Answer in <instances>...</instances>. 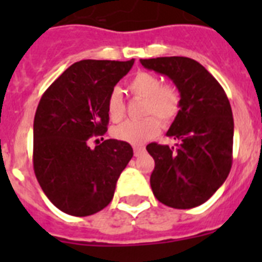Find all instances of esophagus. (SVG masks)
<instances>
[{"label":"esophagus","instance_id":"34e87169","mask_svg":"<svg viewBox=\"0 0 262 262\" xmlns=\"http://www.w3.org/2000/svg\"><path fill=\"white\" fill-rule=\"evenodd\" d=\"M144 152H145L144 147H140V145H135V147H134V155H135V156H140V155L144 154Z\"/></svg>","mask_w":262,"mask_h":262}]
</instances>
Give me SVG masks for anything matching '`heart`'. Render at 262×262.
<instances>
[{"mask_svg": "<svg viewBox=\"0 0 262 262\" xmlns=\"http://www.w3.org/2000/svg\"><path fill=\"white\" fill-rule=\"evenodd\" d=\"M128 89L135 97L144 99L143 115L149 117L140 120H126L118 124L113 128V136L129 144H143L161 131L159 117L164 124L174 120L181 107V94L177 86L173 84H160V78L156 75L145 71H139L129 80ZM107 114L114 122L122 119L124 115V103L119 90H113L108 96Z\"/></svg>", "mask_w": 262, "mask_h": 262, "instance_id": "heart-1", "label": "heart"}]
</instances>
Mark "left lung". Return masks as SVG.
Returning a JSON list of instances; mask_svg holds the SVG:
<instances>
[{
	"label": "left lung",
	"instance_id": "1",
	"mask_svg": "<svg viewBox=\"0 0 262 262\" xmlns=\"http://www.w3.org/2000/svg\"><path fill=\"white\" fill-rule=\"evenodd\" d=\"M144 68L173 81L181 107L166 135L174 147L147 145L155 160L151 187L173 209L202 205L223 185L232 165L233 117L221 84L200 62L184 56L140 59Z\"/></svg>",
	"mask_w": 262,
	"mask_h": 262
}]
</instances>
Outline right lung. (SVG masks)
I'll list each match as a JSON object with an SVG mask.
<instances>
[{"mask_svg":"<svg viewBox=\"0 0 262 262\" xmlns=\"http://www.w3.org/2000/svg\"><path fill=\"white\" fill-rule=\"evenodd\" d=\"M134 61L81 60L41 96L34 119V172L48 200L66 214L88 216L105 209L133 147L93 136L107 131V99Z\"/></svg>","mask_w":262,"mask_h":262,"instance_id":"add662e5","label":"right lung"}]
</instances>
